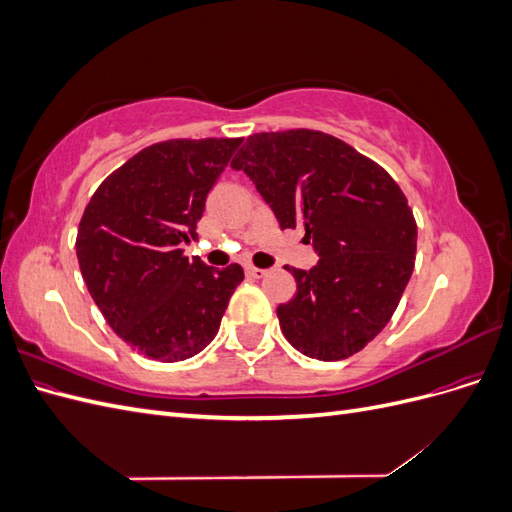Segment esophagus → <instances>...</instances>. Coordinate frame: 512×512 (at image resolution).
I'll return each instance as SVG.
<instances>
[{"label":"esophagus","instance_id":"34e87169","mask_svg":"<svg viewBox=\"0 0 512 512\" xmlns=\"http://www.w3.org/2000/svg\"><path fill=\"white\" fill-rule=\"evenodd\" d=\"M245 275L252 277V280H260V277L267 275V271H265V269H256V267H252V265H247V267H245Z\"/></svg>","mask_w":512,"mask_h":512}]
</instances>
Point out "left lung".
<instances>
[{"instance_id": "left-lung-1", "label": "left lung", "mask_w": 512, "mask_h": 512, "mask_svg": "<svg viewBox=\"0 0 512 512\" xmlns=\"http://www.w3.org/2000/svg\"><path fill=\"white\" fill-rule=\"evenodd\" d=\"M284 228H305L320 260L277 307L288 342L318 361L363 350L391 320L414 269L416 220L386 170L318 130L258 132L230 162Z\"/></svg>"}]
</instances>
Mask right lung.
I'll use <instances>...</instances> for the list:
<instances>
[{
  "label": "right lung",
  "instance_id": "1",
  "mask_svg": "<svg viewBox=\"0 0 512 512\" xmlns=\"http://www.w3.org/2000/svg\"><path fill=\"white\" fill-rule=\"evenodd\" d=\"M243 138H173L149 145L91 196L76 258L111 329L147 359L175 363L218 335L243 269H211L179 243L196 237L205 200Z\"/></svg>",
  "mask_w": 512,
  "mask_h": 512
}]
</instances>
